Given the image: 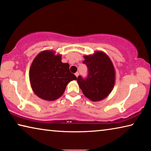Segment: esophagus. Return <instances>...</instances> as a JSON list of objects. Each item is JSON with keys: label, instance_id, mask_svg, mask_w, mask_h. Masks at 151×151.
Masks as SVG:
<instances>
[{"label": "esophagus", "instance_id": "34e87169", "mask_svg": "<svg viewBox=\"0 0 151 151\" xmlns=\"http://www.w3.org/2000/svg\"><path fill=\"white\" fill-rule=\"evenodd\" d=\"M78 75H79V73H78V72H76V73H75V76H76V77H78Z\"/></svg>", "mask_w": 151, "mask_h": 151}]
</instances>
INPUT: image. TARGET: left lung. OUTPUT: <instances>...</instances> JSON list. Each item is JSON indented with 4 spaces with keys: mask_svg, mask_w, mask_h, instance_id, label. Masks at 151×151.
<instances>
[{
    "mask_svg": "<svg viewBox=\"0 0 151 151\" xmlns=\"http://www.w3.org/2000/svg\"><path fill=\"white\" fill-rule=\"evenodd\" d=\"M83 64L88 68V76L77 78V83L83 93L89 100L98 102L111 93L115 83V71L111 60L106 53L97 51L84 55Z\"/></svg>",
    "mask_w": 151,
    "mask_h": 151,
    "instance_id": "left-lung-1",
    "label": "left lung"
}]
</instances>
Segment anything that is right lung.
Segmentation results:
<instances>
[{
  "label": "right lung",
  "instance_id": "1",
  "mask_svg": "<svg viewBox=\"0 0 151 151\" xmlns=\"http://www.w3.org/2000/svg\"><path fill=\"white\" fill-rule=\"evenodd\" d=\"M62 55L54 51L45 50L36 56L29 70L32 91L40 99L57 100L63 95L67 85L76 80L69 70L68 63L62 62Z\"/></svg>",
  "mask_w": 151,
  "mask_h": 151
}]
</instances>
